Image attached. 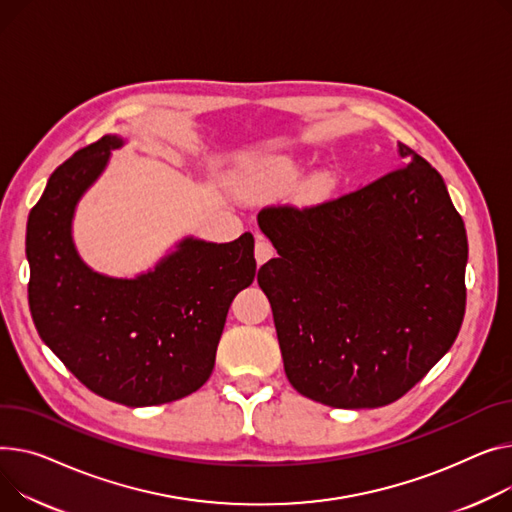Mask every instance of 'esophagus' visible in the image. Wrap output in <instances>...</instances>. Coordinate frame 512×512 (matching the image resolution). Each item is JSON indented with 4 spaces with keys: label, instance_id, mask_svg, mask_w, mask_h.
Returning a JSON list of instances; mask_svg holds the SVG:
<instances>
[{
    "label": "esophagus",
    "instance_id": "34e87169",
    "mask_svg": "<svg viewBox=\"0 0 512 512\" xmlns=\"http://www.w3.org/2000/svg\"><path fill=\"white\" fill-rule=\"evenodd\" d=\"M271 257H274V247H271L261 234H257V243H255V259H257V263L263 265Z\"/></svg>",
    "mask_w": 512,
    "mask_h": 512
}]
</instances>
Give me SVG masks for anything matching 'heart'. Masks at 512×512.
I'll list each match as a JSON object with an SVG mask.
<instances>
[{"label":"heart","instance_id":"b5f03b06","mask_svg":"<svg viewBox=\"0 0 512 512\" xmlns=\"http://www.w3.org/2000/svg\"><path fill=\"white\" fill-rule=\"evenodd\" d=\"M302 168H304L302 158L294 156V154L265 156L245 168V173L236 183V191L245 197H253L267 189L288 187L302 175ZM333 185H335L333 170L323 168V170L313 173L309 177V181L304 183V191L309 197H321V195L329 193L333 189Z\"/></svg>","mask_w":512,"mask_h":512}]
</instances>
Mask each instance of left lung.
Masks as SVG:
<instances>
[{"mask_svg":"<svg viewBox=\"0 0 512 512\" xmlns=\"http://www.w3.org/2000/svg\"><path fill=\"white\" fill-rule=\"evenodd\" d=\"M276 247L257 282L284 370L342 410L393 403L453 346L465 315L467 234L445 181L397 142L395 170L317 208L257 216Z\"/></svg>","mask_w":512,"mask_h":512,"instance_id":"8db88e82","label":"left lung"}]
</instances>
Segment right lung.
Wrapping results in <instances>:
<instances>
[{
    "mask_svg": "<svg viewBox=\"0 0 512 512\" xmlns=\"http://www.w3.org/2000/svg\"><path fill=\"white\" fill-rule=\"evenodd\" d=\"M125 144L105 135L49 177L26 228L28 302L51 352L92 393L129 407L177 401L210 379L230 302L255 278V238L185 236L135 278L94 271L74 243L84 193Z\"/></svg>",
    "mask_w": 512,
    "mask_h": 512,
    "instance_id": "add662e5",
    "label": "right lung"
}]
</instances>
